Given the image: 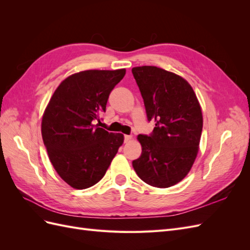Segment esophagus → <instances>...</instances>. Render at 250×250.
Returning a JSON list of instances; mask_svg holds the SVG:
<instances>
[{
    "label": "esophagus",
    "instance_id": "1",
    "mask_svg": "<svg viewBox=\"0 0 250 250\" xmlns=\"http://www.w3.org/2000/svg\"><path fill=\"white\" fill-rule=\"evenodd\" d=\"M124 139H125V143H128L132 139V137H131V135H125Z\"/></svg>",
    "mask_w": 250,
    "mask_h": 250
}]
</instances>
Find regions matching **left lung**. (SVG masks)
Here are the masks:
<instances>
[{"label":"left lung","mask_w":250,"mask_h":250,"mask_svg":"<svg viewBox=\"0 0 250 250\" xmlns=\"http://www.w3.org/2000/svg\"><path fill=\"white\" fill-rule=\"evenodd\" d=\"M145 104L153 121L152 134L138 135L141 156L132 162L134 171L146 184L169 188L190 172L198 154L203 118L199 101L186 79L161 67H132Z\"/></svg>","instance_id":"8db88e82"}]
</instances>
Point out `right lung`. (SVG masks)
Instances as JSON below:
<instances>
[{
	"instance_id": "1",
	"label": "right lung",
	"mask_w": 250,
	"mask_h": 250,
	"mask_svg": "<svg viewBox=\"0 0 250 250\" xmlns=\"http://www.w3.org/2000/svg\"><path fill=\"white\" fill-rule=\"evenodd\" d=\"M125 74V69L75 73L60 83L44 109L42 135L50 162L74 188L100 181L122 146V133L108 132L96 121Z\"/></svg>"
}]
</instances>
